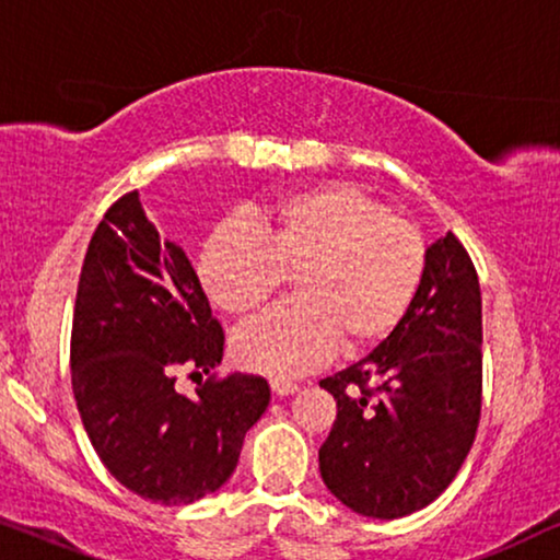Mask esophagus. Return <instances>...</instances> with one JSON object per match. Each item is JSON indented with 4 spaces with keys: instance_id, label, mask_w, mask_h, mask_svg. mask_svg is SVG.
<instances>
[{
    "instance_id": "obj_1",
    "label": "esophagus",
    "mask_w": 560,
    "mask_h": 560,
    "mask_svg": "<svg viewBox=\"0 0 560 560\" xmlns=\"http://www.w3.org/2000/svg\"><path fill=\"white\" fill-rule=\"evenodd\" d=\"M300 386L294 382H289V378H271V392L276 397H289V394H294Z\"/></svg>"
}]
</instances>
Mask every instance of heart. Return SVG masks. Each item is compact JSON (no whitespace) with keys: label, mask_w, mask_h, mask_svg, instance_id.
Returning a JSON list of instances; mask_svg holds the SVG:
<instances>
[{"label":"heart","mask_w":560,"mask_h":560,"mask_svg":"<svg viewBox=\"0 0 560 560\" xmlns=\"http://www.w3.org/2000/svg\"><path fill=\"white\" fill-rule=\"evenodd\" d=\"M428 248L415 222L382 199L332 182L289 194L253 218L220 225L199 253V281L233 317H248L294 281V302L243 327L235 361L268 376L319 366L338 342L348 353L389 338L420 289Z\"/></svg>","instance_id":"obj_1"}]
</instances>
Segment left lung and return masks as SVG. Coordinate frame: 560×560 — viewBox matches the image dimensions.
<instances>
[{
    "instance_id": "8db88e82",
    "label": "left lung",
    "mask_w": 560,
    "mask_h": 560,
    "mask_svg": "<svg viewBox=\"0 0 560 560\" xmlns=\"http://www.w3.org/2000/svg\"><path fill=\"white\" fill-rule=\"evenodd\" d=\"M319 386L338 401L319 474L342 504L397 520L448 489L481 417V289L456 235L428 248L389 338Z\"/></svg>"
}]
</instances>
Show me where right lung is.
<instances>
[{
    "instance_id": "add662e5",
    "label": "right lung",
    "mask_w": 560,
    "mask_h": 560,
    "mask_svg": "<svg viewBox=\"0 0 560 560\" xmlns=\"http://www.w3.org/2000/svg\"><path fill=\"white\" fill-rule=\"evenodd\" d=\"M222 348L186 253L161 241L138 191L122 194L81 266L71 386L96 456L138 497L191 504L233 476L271 389L253 374L214 376ZM182 368L208 376L194 398L175 392Z\"/></svg>"
}]
</instances>
